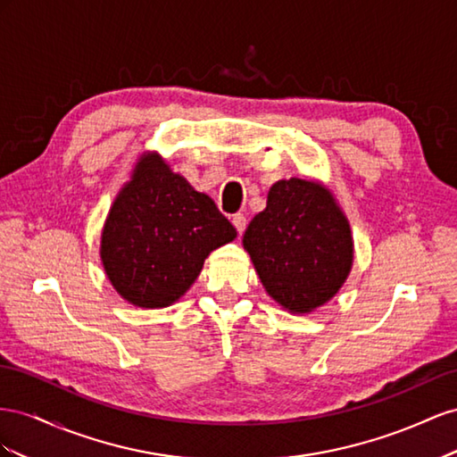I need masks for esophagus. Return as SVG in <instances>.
<instances>
[{
	"label": "esophagus",
	"mask_w": 457,
	"mask_h": 457,
	"mask_svg": "<svg viewBox=\"0 0 457 457\" xmlns=\"http://www.w3.org/2000/svg\"><path fill=\"white\" fill-rule=\"evenodd\" d=\"M231 224L236 226L237 233L241 236V233L245 231V228H246V218H245L243 214H233V218H231Z\"/></svg>",
	"instance_id": "34e87169"
}]
</instances>
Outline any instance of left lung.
<instances>
[{
  "label": "left lung",
  "instance_id": "1",
  "mask_svg": "<svg viewBox=\"0 0 457 457\" xmlns=\"http://www.w3.org/2000/svg\"><path fill=\"white\" fill-rule=\"evenodd\" d=\"M266 293L291 314H310L341 291L354 264L346 214L318 179H279L243 236Z\"/></svg>",
  "mask_w": 457,
  "mask_h": 457
}]
</instances>
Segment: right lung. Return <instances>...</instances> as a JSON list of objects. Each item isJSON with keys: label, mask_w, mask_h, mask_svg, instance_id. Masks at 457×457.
<instances>
[{"label": "right lung", "mask_w": 457, "mask_h": 457, "mask_svg": "<svg viewBox=\"0 0 457 457\" xmlns=\"http://www.w3.org/2000/svg\"><path fill=\"white\" fill-rule=\"evenodd\" d=\"M236 237V228L206 193L159 153L145 151L109 208L99 256L126 303L166 308L189 291L208 254Z\"/></svg>", "instance_id": "right-lung-1"}]
</instances>
